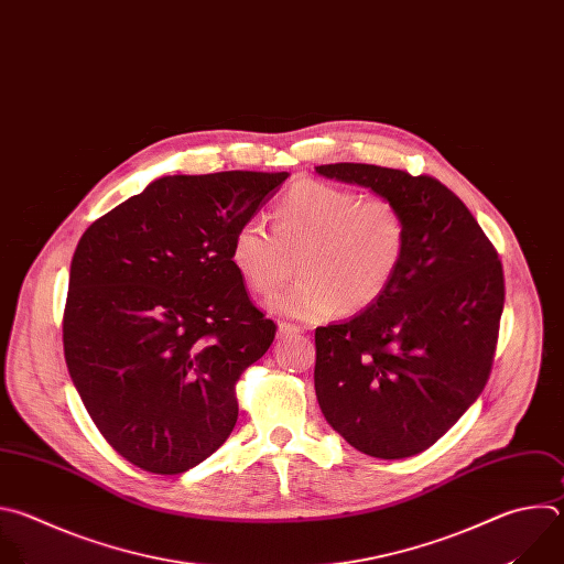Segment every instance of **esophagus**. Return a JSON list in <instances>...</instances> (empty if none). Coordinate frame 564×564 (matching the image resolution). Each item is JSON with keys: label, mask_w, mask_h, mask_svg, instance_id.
Listing matches in <instances>:
<instances>
[{"label": "esophagus", "mask_w": 564, "mask_h": 564, "mask_svg": "<svg viewBox=\"0 0 564 564\" xmlns=\"http://www.w3.org/2000/svg\"><path fill=\"white\" fill-rule=\"evenodd\" d=\"M297 333H302V328L295 326V324H286V322L278 324V337H291V335H297Z\"/></svg>", "instance_id": "1"}]
</instances>
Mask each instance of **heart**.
Returning a JSON list of instances; mask_svg holds the SVG:
<instances>
[{
    "label": "heart",
    "instance_id": "b5f03b06",
    "mask_svg": "<svg viewBox=\"0 0 564 564\" xmlns=\"http://www.w3.org/2000/svg\"><path fill=\"white\" fill-rule=\"evenodd\" d=\"M409 247L402 208L349 186L302 180L273 208V231L249 219L236 231L231 262L258 295L275 293L300 258V280L269 306L322 322L371 308L393 284Z\"/></svg>",
    "mask_w": 564,
    "mask_h": 564
}]
</instances>
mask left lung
Listing matches in <instances>:
<instances>
[{
    "label": "left lung",
    "mask_w": 564,
    "mask_h": 564,
    "mask_svg": "<svg viewBox=\"0 0 564 564\" xmlns=\"http://www.w3.org/2000/svg\"><path fill=\"white\" fill-rule=\"evenodd\" d=\"M317 175L393 199L409 224L404 262L371 308L315 328V395L358 452L422 454L482 393L505 306L502 264L465 202L429 175L324 164Z\"/></svg>",
    "instance_id": "8db88e82"
}]
</instances>
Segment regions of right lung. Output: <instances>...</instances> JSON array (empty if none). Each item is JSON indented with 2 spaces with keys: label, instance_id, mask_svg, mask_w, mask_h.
I'll list each match as a JSON object with an SVG mask.
<instances>
[{
  "label": "right lung",
  "instance_id": "obj_1",
  "mask_svg": "<svg viewBox=\"0 0 564 564\" xmlns=\"http://www.w3.org/2000/svg\"><path fill=\"white\" fill-rule=\"evenodd\" d=\"M286 177L166 175L84 231L64 358L95 426L135 467L184 474L231 435L236 384L275 337L231 242Z\"/></svg>",
  "mask_w": 564,
  "mask_h": 564
}]
</instances>
